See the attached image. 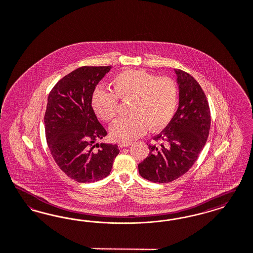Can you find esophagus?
Returning a JSON list of instances; mask_svg holds the SVG:
<instances>
[{
	"instance_id": "esophagus-1",
	"label": "esophagus",
	"mask_w": 253,
	"mask_h": 253,
	"mask_svg": "<svg viewBox=\"0 0 253 253\" xmlns=\"http://www.w3.org/2000/svg\"><path fill=\"white\" fill-rule=\"evenodd\" d=\"M131 142H120V143H119V148H125V147H129V146H131Z\"/></svg>"
}]
</instances>
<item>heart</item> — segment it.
I'll return each mask as SVG.
<instances>
[{
    "mask_svg": "<svg viewBox=\"0 0 253 253\" xmlns=\"http://www.w3.org/2000/svg\"><path fill=\"white\" fill-rule=\"evenodd\" d=\"M112 91L95 88L91 106L104 122H113L120 113L121 100L128 106L126 117L110 128L114 139L130 142L141 136L148 127L151 131L164 129L174 117L178 91L174 80L157 78L144 70H124L111 79Z\"/></svg>",
    "mask_w": 253,
    "mask_h": 253,
    "instance_id": "b5f03b06",
    "label": "heart"
}]
</instances>
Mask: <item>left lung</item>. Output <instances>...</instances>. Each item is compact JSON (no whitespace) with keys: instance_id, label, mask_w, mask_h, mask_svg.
I'll return each instance as SVG.
<instances>
[{"instance_id":"1","label":"left lung","mask_w":253,"mask_h":253,"mask_svg":"<svg viewBox=\"0 0 253 253\" xmlns=\"http://www.w3.org/2000/svg\"><path fill=\"white\" fill-rule=\"evenodd\" d=\"M179 105L169 124L153 141L148 157L138 165L139 174L155 183H168L187 173L209 137L210 109L199 83L190 74L175 70Z\"/></svg>"}]
</instances>
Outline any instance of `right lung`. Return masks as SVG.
<instances>
[{
	"mask_svg": "<svg viewBox=\"0 0 253 253\" xmlns=\"http://www.w3.org/2000/svg\"><path fill=\"white\" fill-rule=\"evenodd\" d=\"M110 69L82 66L74 70L57 82L47 98L44 117L47 146L61 171L80 183L106 177L120 153L117 144H95L107 131L96 117L91 95Z\"/></svg>",
	"mask_w": 253,
	"mask_h": 253,
	"instance_id": "add662e5",
	"label": "right lung"
}]
</instances>
